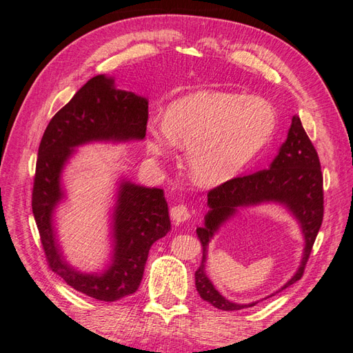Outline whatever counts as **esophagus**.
Returning a JSON list of instances; mask_svg holds the SVG:
<instances>
[{
  "mask_svg": "<svg viewBox=\"0 0 353 353\" xmlns=\"http://www.w3.org/2000/svg\"><path fill=\"white\" fill-rule=\"evenodd\" d=\"M170 216L175 222H185L190 218V210L184 205H176L170 209Z\"/></svg>",
  "mask_w": 353,
  "mask_h": 353,
  "instance_id": "1",
  "label": "esophagus"
}]
</instances>
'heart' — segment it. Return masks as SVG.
Listing matches in <instances>:
<instances>
[{"mask_svg": "<svg viewBox=\"0 0 353 353\" xmlns=\"http://www.w3.org/2000/svg\"><path fill=\"white\" fill-rule=\"evenodd\" d=\"M279 126L274 105L258 95L197 91L170 103L163 122L145 126L153 157L185 147V169L200 187H216L239 175L268 144Z\"/></svg>", "mask_w": 353, "mask_h": 353, "instance_id": "obj_1", "label": "heart"}]
</instances>
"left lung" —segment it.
I'll return each instance as SVG.
<instances>
[{
  "label": "left lung",
  "instance_id": "obj_1",
  "mask_svg": "<svg viewBox=\"0 0 353 353\" xmlns=\"http://www.w3.org/2000/svg\"><path fill=\"white\" fill-rule=\"evenodd\" d=\"M262 205H279L284 208L296 219L303 237L302 259L296 272L279 290L266 296L271 297L302 279L305 265L323 223L324 197L321 165L297 114L292 117L285 141L279 148V153L268 169L230 179L210 190L208 194L209 210L206 212L203 225L197 227L203 258L201 265L196 271V287L203 301L222 311H239L254 306L259 301L236 303L216 290L206 274L209 244L218 231L232 218H236L243 209Z\"/></svg>",
  "mask_w": 353,
  "mask_h": 353
}]
</instances>
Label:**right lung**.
I'll list each match as a JSON object with an SVG mask.
<instances>
[{"label": "right lung", "mask_w": 353, "mask_h": 353, "mask_svg": "<svg viewBox=\"0 0 353 353\" xmlns=\"http://www.w3.org/2000/svg\"><path fill=\"white\" fill-rule=\"evenodd\" d=\"M147 117L145 97L119 90L113 77L97 74L54 114L38 148L32 212L47 261L74 290L97 301L114 302L137 292L150 248L170 231L168 203L162 188L121 175L110 208L109 261L101 271H81L68 261L59 240L56 213L68 200L63 172L78 147L144 140Z\"/></svg>", "instance_id": "obj_1"}]
</instances>
